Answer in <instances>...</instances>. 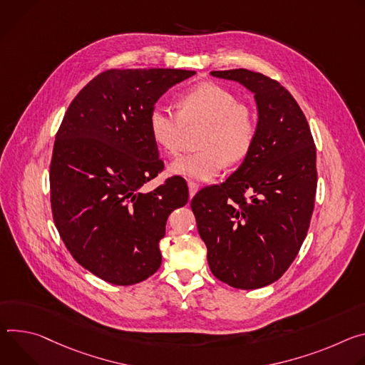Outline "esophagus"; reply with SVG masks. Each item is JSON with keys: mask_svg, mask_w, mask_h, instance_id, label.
<instances>
[{"mask_svg": "<svg viewBox=\"0 0 365 365\" xmlns=\"http://www.w3.org/2000/svg\"><path fill=\"white\" fill-rule=\"evenodd\" d=\"M188 191H190V197H194V194L198 191V184L194 181L188 182Z\"/></svg>", "mask_w": 365, "mask_h": 365, "instance_id": "esophagus-1", "label": "esophagus"}]
</instances>
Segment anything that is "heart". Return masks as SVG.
I'll return each mask as SVG.
<instances>
[{
  "mask_svg": "<svg viewBox=\"0 0 365 365\" xmlns=\"http://www.w3.org/2000/svg\"><path fill=\"white\" fill-rule=\"evenodd\" d=\"M148 128L155 145L167 155H177L185 130L203 128L195 153L177 158L170 165L174 175L188 180H213L225 165L233 167L251 153L258 118L252 106L239 101L229 88L203 83L180 96L177 113L155 106L148 115Z\"/></svg>",
  "mask_w": 365,
  "mask_h": 365,
  "instance_id": "heart-1",
  "label": "heart"
}]
</instances>
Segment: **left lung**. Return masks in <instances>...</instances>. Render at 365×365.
I'll list each match as a JSON object with an SVG mask.
<instances>
[{"label":"left lung","instance_id":"left-lung-1","mask_svg":"<svg viewBox=\"0 0 365 365\" xmlns=\"http://www.w3.org/2000/svg\"><path fill=\"white\" fill-rule=\"evenodd\" d=\"M255 96L258 132L242 165L191 200L209 267L226 284L254 290L284 274L307 235L317 185L307 120L278 81L250 69L212 71Z\"/></svg>","mask_w":365,"mask_h":365}]
</instances>
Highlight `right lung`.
Here are the masks:
<instances>
[{"label": "right lung", "instance_id": "add662e5", "mask_svg": "<svg viewBox=\"0 0 365 365\" xmlns=\"http://www.w3.org/2000/svg\"><path fill=\"white\" fill-rule=\"evenodd\" d=\"M185 69H108L69 104L51 160L55 226L73 259L115 286L150 277L162 262L167 219L188 201L178 177L140 187L164 162L148 115L159 97L192 76Z\"/></svg>", "mask_w": 365, "mask_h": 365}]
</instances>
